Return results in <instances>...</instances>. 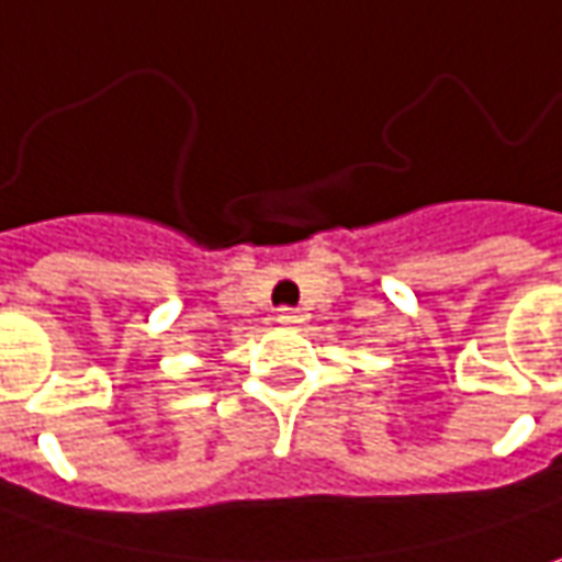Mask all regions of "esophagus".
I'll list each match as a JSON object with an SVG mask.
<instances>
[{
  "label": "esophagus",
  "instance_id": "34e87169",
  "mask_svg": "<svg viewBox=\"0 0 562 562\" xmlns=\"http://www.w3.org/2000/svg\"><path fill=\"white\" fill-rule=\"evenodd\" d=\"M277 319L285 323V326H289V323H301V311H295V307H280V311H277Z\"/></svg>",
  "mask_w": 562,
  "mask_h": 562
}]
</instances>
